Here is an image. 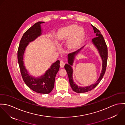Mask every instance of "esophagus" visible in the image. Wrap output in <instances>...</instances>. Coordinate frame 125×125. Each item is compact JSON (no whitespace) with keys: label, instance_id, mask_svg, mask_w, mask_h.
I'll use <instances>...</instances> for the list:
<instances>
[{"label":"esophagus","instance_id":"esophagus-1","mask_svg":"<svg viewBox=\"0 0 125 125\" xmlns=\"http://www.w3.org/2000/svg\"><path fill=\"white\" fill-rule=\"evenodd\" d=\"M60 65L61 67H64V66L65 65V62L63 61H61Z\"/></svg>","mask_w":125,"mask_h":125}]
</instances>
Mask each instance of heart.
Here are the masks:
<instances>
[{
	"mask_svg": "<svg viewBox=\"0 0 125 125\" xmlns=\"http://www.w3.org/2000/svg\"><path fill=\"white\" fill-rule=\"evenodd\" d=\"M85 35L84 29L77 25L72 24L59 29L56 38L59 41H64L68 39L67 45L69 48H75L82 40Z\"/></svg>",
	"mask_w": 125,
	"mask_h": 125,
	"instance_id": "heart-1",
	"label": "heart"
}]
</instances>
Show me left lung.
Returning a JSON list of instances; mask_svg holds the SVG:
<instances>
[{
    "label": "left lung",
    "instance_id": "1",
    "mask_svg": "<svg viewBox=\"0 0 125 125\" xmlns=\"http://www.w3.org/2000/svg\"><path fill=\"white\" fill-rule=\"evenodd\" d=\"M93 28L94 32L96 33V37L93 38L92 40L93 44L95 46V47L98 49L100 56L103 60V68L102 73H101L100 76L96 82L92 85H91L89 86L85 87H81L76 85L75 83L73 82V69L72 68L71 65H73V60L74 58L75 55L82 48H81L80 49L78 50L76 52H74L68 54V64H66L64 66L65 69L67 72L69 83L70 86L71 87L72 89L76 93H84L90 91L92 89H94L97 85L100 82L102 78H103L104 75L105 73L106 66H107V58H108V50H107V45L105 43V41L104 39V38L103 35L101 34V32L95 26L91 25Z\"/></svg>",
    "mask_w": 125,
    "mask_h": 125
}]
</instances>
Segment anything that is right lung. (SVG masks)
I'll return each mask as SVG.
<instances>
[{
    "label": "right lung",
    "instance_id": "right-lung-1",
    "mask_svg": "<svg viewBox=\"0 0 125 125\" xmlns=\"http://www.w3.org/2000/svg\"><path fill=\"white\" fill-rule=\"evenodd\" d=\"M39 21L29 28L22 36L18 50V61L22 79L25 84L32 90L41 94H49L54 88L55 76L59 70L60 61L53 63L44 75L39 77H33L29 75L23 64V56L29 42L33 41L41 35L40 24Z\"/></svg>",
    "mask_w": 125,
    "mask_h": 125
}]
</instances>
